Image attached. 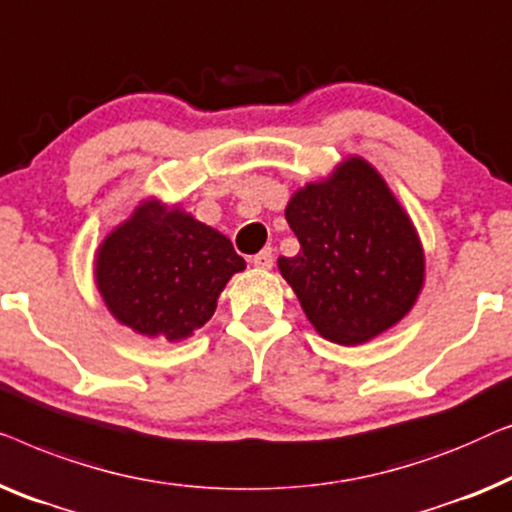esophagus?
Wrapping results in <instances>:
<instances>
[{
	"label": "esophagus",
	"mask_w": 512,
	"mask_h": 512,
	"mask_svg": "<svg viewBox=\"0 0 512 512\" xmlns=\"http://www.w3.org/2000/svg\"><path fill=\"white\" fill-rule=\"evenodd\" d=\"M253 264L257 266V269H262V271L271 269V266H273V250L271 248H264L262 253H257L253 257Z\"/></svg>",
	"instance_id": "1"
}]
</instances>
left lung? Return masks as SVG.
I'll return each instance as SVG.
<instances>
[{
  "label": "left lung",
  "instance_id": "left-lung-1",
  "mask_svg": "<svg viewBox=\"0 0 512 512\" xmlns=\"http://www.w3.org/2000/svg\"><path fill=\"white\" fill-rule=\"evenodd\" d=\"M285 218L301 250L278 257V271L320 336L362 345L410 313L424 287V248L371 162L348 155L294 190Z\"/></svg>",
  "mask_w": 512,
  "mask_h": 512
}]
</instances>
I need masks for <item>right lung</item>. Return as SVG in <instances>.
Here are the masks:
<instances>
[{
  "label": "right lung",
  "instance_id": "add662e5",
  "mask_svg": "<svg viewBox=\"0 0 512 512\" xmlns=\"http://www.w3.org/2000/svg\"><path fill=\"white\" fill-rule=\"evenodd\" d=\"M246 259L181 204L141 199L95 250V285L122 327L178 343L213 318Z\"/></svg>",
  "mask_w": 512,
  "mask_h": 512
}]
</instances>
